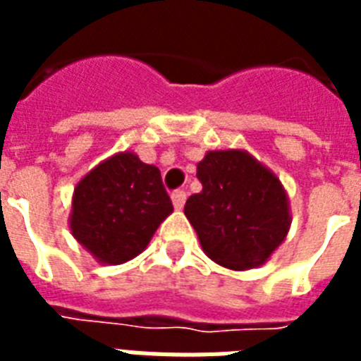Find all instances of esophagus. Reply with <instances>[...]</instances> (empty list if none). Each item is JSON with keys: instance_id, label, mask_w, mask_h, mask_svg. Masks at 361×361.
<instances>
[{"instance_id": "34e87169", "label": "esophagus", "mask_w": 361, "mask_h": 361, "mask_svg": "<svg viewBox=\"0 0 361 361\" xmlns=\"http://www.w3.org/2000/svg\"><path fill=\"white\" fill-rule=\"evenodd\" d=\"M185 200H187V195L183 191L172 192V204H174L176 209L183 208V206H185Z\"/></svg>"}]
</instances>
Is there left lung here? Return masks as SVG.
<instances>
[{
    "label": "left lung",
    "instance_id": "left-lung-1",
    "mask_svg": "<svg viewBox=\"0 0 361 361\" xmlns=\"http://www.w3.org/2000/svg\"><path fill=\"white\" fill-rule=\"evenodd\" d=\"M202 191L185 202V217L202 251L223 268L262 266L290 231L285 185L249 152L214 149L197 164Z\"/></svg>",
    "mask_w": 361,
    "mask_h": 361
}]
</instances>
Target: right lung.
<instances>
[{
	"label": "right lung",
	"mask_w": 361,
	"mask_h": 361,
	"mask_svg": "<svg viewBox=\"0 0 361 361\" xmlns=\"http://www.w3.org/2000/svg\"><path fill=\"white\" fill-rule=\"evenodd\" d=\"M172 212L161 170L120 152L76 183L69 228L99 264L118 266L138 257Z\"/></svg>",
	"instance_id": "right-lung-1"
}]
</instances>
